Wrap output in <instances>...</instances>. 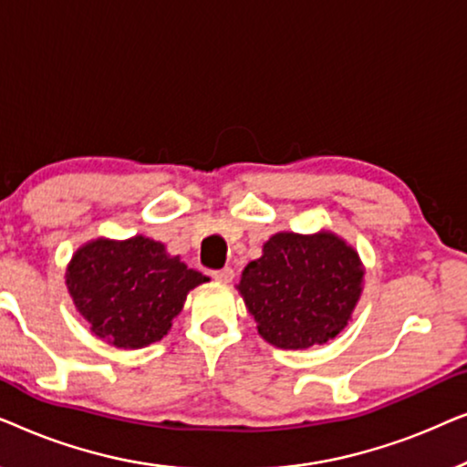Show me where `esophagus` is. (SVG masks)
Returning <instances> with one entry per match:
<instances>
[{"label": "esophagus", "instance_id": "1", "mask_svg": "<svg viewBox=\"0 0 467 467\" xmlns=\"http://www.w3.org/2000/svg\"><path fill=\"white\" fill-rule=\"evenodd\" d=\"M213 278L219 280V283H232L234 280V270L232 267H223V270H214Z\"/></svg>", "mask_w": 467, "mask_h": 467}]
</instances>
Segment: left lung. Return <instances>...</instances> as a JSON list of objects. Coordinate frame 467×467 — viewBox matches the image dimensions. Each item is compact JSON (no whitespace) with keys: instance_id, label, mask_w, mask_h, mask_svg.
Masks as SVG:
<instances>
[{"instance_id":"obj_1","label":"left lung","mask_w":467,"mask_h":467,"mask_svg":"<svg viewBox=\"0 0 467 467\" xmlns=\"http://www.w3.org/2000/svg\"><path fill=\"white\" fill-rule=\"evenodd\" d=\"M359 254L331 232H280L242 272L238 291L265 342L278 348L325 344L347 327L361 297Z\"/></svg>"}]
</instances>
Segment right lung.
Segmentation results:
<instances>
[{
  "instance_id": "1",
  "label": "right lung",
  "mask_w": 467,
  "mask_h": 467,
  "mask_svg": "<svg viewBox=\"0 0 467 467\" xmlns=\"http://www.w3.org/2000/svg\"><path fill=\"white\" fill-rule=\"evenodd\" d=\"M208 276L191 270L144 235L98 238L74 253L66 285L91 331L117 348L159 342L181 315L187 293Z\"/></svg>"
}]
</instances>
